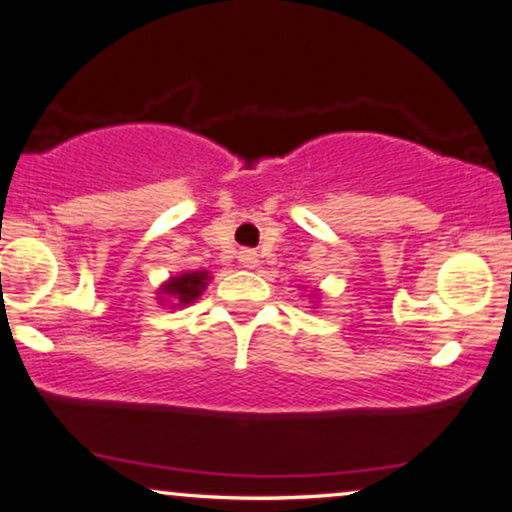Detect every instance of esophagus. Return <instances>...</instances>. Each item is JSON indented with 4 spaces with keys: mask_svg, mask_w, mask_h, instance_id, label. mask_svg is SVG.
Instances as JSON below:
<instances>
[{
    "mask_svg": "<svg viewBox=\"0 0 512 512\" xmlns=\"http://www.w3.org/2000/svg\"><path fill=\"white\" fill-rule=\"evenodd\" d=\"M237 258H240V263L244 265V268H256V265H258V254H256V251H251V249H242L240 256H237Z\"/></svg>",
    "mask_w": 512,
    "mask_h": 512,
    "instance_id": "esophagus-1",
    "label": "esophagus"
}]
</instances>
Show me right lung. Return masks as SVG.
Listing matches in <instances>:
<instances>
[{"instance_id": "obj_1", "label": "right lung", "mask_w": 512, "mask_h": 512, "mask_svg": "<svg viewBox=\"0 0 512 512\" xmlns=\"http://www.w3.org/2000/svg\"><path fill=\"white\" fill-rule=\"evenodd\" d=\"M207 284H209L207 270H188L164 282L162 289H159V294L171 298L178 308H185V305L195 303L197 298L202 296V291L207 289ZM167 298H159V301H167Z\"/></svg>"}]
</instances>
